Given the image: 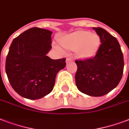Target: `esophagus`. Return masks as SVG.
<instances>
[{
	"mask_svg": "<svg viewBox=\"0 0 129 129\" xmlns=\"http://www.w3.org/2000/svg\"><path fill=\"white\" fill-rule=\"evenodd\" d=\"M70 61H72V58H70V57H68V58L66 59V63L70 62Z\"/></svg>",
	"mask_w": 129,
	"mask_h": 129,
	"instance_id": "34e87169",
	"label": "esophagus"
}]
</instances>
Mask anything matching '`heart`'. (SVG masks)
Segmentation results:
<instances>
[{
	"mask_svg": "<svg viewBox=\"0 0 129 129\" xmlns=\"http://www.w3.org/2000/svg\"><path fill=\"white\" fill-rule=\"evenodd\" d=\"M63 46L70 50H76L80 58H88L96 54L100 46V38L96 33L77 31L66 35L61 39Z\"/></svg>",
	"mask_w": 129,
	"mask_h": 129,
	"instance_id": "obj_1",
	"label": "heart"
}]
</instances>
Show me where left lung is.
Returning <instances> with one entry per match:
<instances>
[{
	"instance_id": "obj_1",
	"label": "left lung",
	"mask_w": 129,
	"mask_h": 129,
	"mask_svg": "<svg viewBox=\"0 0 129 129\" xmlns=\"http://www.w3.org/2000/svg\"><path fill=\"white\" fill-rule=\"evenodd\" d=\"M100 37V44L92 58L76 59L75 75L78 90L91 96L108 94L119 84L124 69V59L116 37L101 27H93Z\"/></svg>"
}]
</instances>
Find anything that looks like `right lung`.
Segmentation results:
<instances>
[{
	"label": "right lung",
	"instance_id": "add662e5",
	"mask_svg": "<svg viewBox=\"0 0 129 129\" xmlns=\"http://www.w3.org/2000/svg\"><path fill=\"white\" fill-rule=\"evenodd\" d=\"M49 30L33 27L13 39L6 59L5 70L11 86L20 96L31 100L52 91L55 76L66 66V58L47 56L51 48Z\"/></svg>",
	"mask_w": 129,
	"mask_h": 129
}]
</instances>
